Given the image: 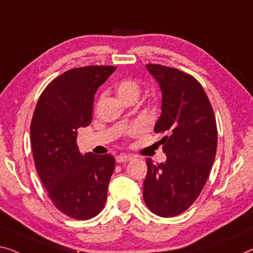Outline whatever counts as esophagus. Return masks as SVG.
Instances as JSON below:
<instances>
[{
	"instance_id": "esophagus-1",
	"label": "esophagus",
	"mask_w": 253,
	"mask_h": 253,
	"mask_svg": "<svg viewBox=\"0 0 253 253\" xmlns=\"http://www.w3.org/2000/svg\"><path fill=\"white\" fill-rule=\"evenodd\" d=\"M133 159V157L128 156V154H120V156L116 157V161L118 164H124V163H128V161Z\"/></svg>"
}]
</instances>
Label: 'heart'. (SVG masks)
I'll use <instances>...</instances> for the list:
<instances>
[{
  "label": "heart",
  "mask_w": 253,
  "mask_h": 253,
  "mask_svg": "<svg viewBox=\"0 0 253 253\" xmlns=\"http://www.w3.org/2000/svg\"><path fill=\"white\" fill-rule=\"evenodd\" d=\"M115 89L120 99L125 101V102H128V101H136L138 99V96L141 95L142 92V86L136 79L131 77H125L119 79V81L116 83ZM143 131H144V128L141 125L135 124V125L128 128L126 134L128 136H136V135L142 134Z\"/></svg>",
  "instance_id": "heart-1"
}]
</instances>
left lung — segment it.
<instances>
[{
	"label": "left lung",
	"instance_id": "left-lung-1",
	"mask_svg": "<svg viewBox=\"0 0 253 253\" xmlns=\"http://www.w3.org/2000/svg\"><path fill=\"white\" fill-rule=\"evenodd\" d=\"M146 68L163 92L154 131L165 134L160 143L167 160L154 165L146 158L143 198L153 213L175 217L193 205L208 179L217 150L216 118L202 85L192 75L157 63Z\"/></svg>",
	"mask_w": 253,
	"mask_h": 253
}]
</instances>
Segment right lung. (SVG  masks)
<instances>
[{
    "label": "right lung",
    "mask_w": 253,
    "mask_h": 253,
    "mask_svg": "<svg viewBox=\"0 0 253 253\" xmlns=\"http://www.w3.org/2000/svg\"><path fill=\"white\" fill-rule=\"evenodd\" d=\"M115 70L114 66L67 70L41 94L30 124L37 174L55 208L74 219L95 217L107 200L115 158L83 156L77 134L92 123L94 94Z\"/></svg>",
    "instance_id": "add662e5"
}]
</instances>
